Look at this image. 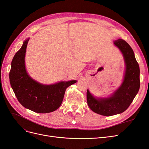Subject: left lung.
<instances>
[{"instance_id": "8db88e82", "label": "left lung", "mask_w": 149, "mask_h": 149, "mask_svg": "<svg viewBox=\"0 0 149 149\" xmlns=\"http://www.w3.org/2000/svg\"><path fill=\"white\" fill-rule=\"evenodd\" d=\"M124 56L125 63L124 78L121 86L107 98H95L87 90L88 106L93 112L102 116H111L124 112L136 97L140 88V69L133 49L123 39L114 42Z\"/></svg>"}]
</instances>
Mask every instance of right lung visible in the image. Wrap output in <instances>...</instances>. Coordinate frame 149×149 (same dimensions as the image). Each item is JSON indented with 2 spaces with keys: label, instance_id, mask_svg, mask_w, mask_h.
<instances>
[{
  "label": "right lung",
  "instance_id": "add662e5",
  "mask_svg": "<svg viewBox=\"0 0 149 149\" xmlns=\"http://www.w3.org/2000/svg\"><path fill=\"white\" fill-rule=\"evenodd\" d=\"M29 38L24 42L11 63L10 83L18 101L26 109L38 113H48L59 107L68 87L76 80L44 85L31 79L26 73L25 65L26 48Z\"/></svg>",
  "mask_w": 149,
  "mask_h": 149
}]
</instances>
